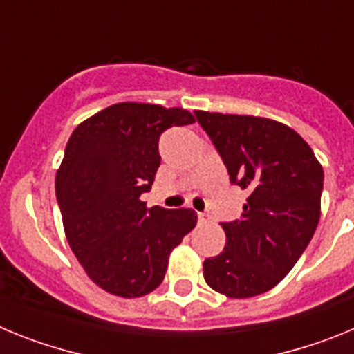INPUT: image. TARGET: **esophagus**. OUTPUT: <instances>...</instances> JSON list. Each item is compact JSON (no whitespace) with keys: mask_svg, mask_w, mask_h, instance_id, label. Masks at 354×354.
I'll list each match as a JSON object with an SVG mask.
<instances>
[{"mask_svg":"<svg viewBox=\"0 0 354 354\" xmlns=\"http://www.w3.org/2000/svg\"><path fill=\"white\" fill-rule=\"evenodd\" d=\"M209 220H211L209 214H205V212H198V223H207Z\"/></svg>","mask_w":354,"mask_h":354,"instance_id":"esophagus-1","label":"esophagus"}]
</instances>
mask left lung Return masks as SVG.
Masks as SVG:
<instances>
[{
    "label": "left lung",
    "instance_id": "left-lung-1",
    "mask_svg": "<svg viewBox=\"0 0 354 354\" xmlns=\"http://www.w3.org/2000/svg\"><path fill=\"white\" fill-rule=\"evenodd\" d=\"M223 159L230 183L250 193L239 220L221 223L223 252L204 278L228 298H252L287 277L321 216L323 167L308 143L277 120L195 111Z\"/></svg>",
    "mask_w": 354,
    "mask_h": 354
}]
</instances>
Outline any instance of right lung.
Returning a JSON list of instances; mask_svg holds the SVG:
<instances>
[{
    "label": "right lung",
    "mask_w": 354,
    "mask_h": 354,
    "mask_svg": "<svg viewBox=\"0 0 354 354\" xmlns=\"http://www.w3.org/2000/svg\"><path fill=\"white\" fill-rule=\"evenodd\" d=\"M193 122L183 108L118 102L71 134L56 174V200L72 252L106 292H152L171 250L196 225L192 209H149L142 202L161 165V134Z\"/></svg>",
    "instance_id": "right-lung-1"
}]
</instances>
